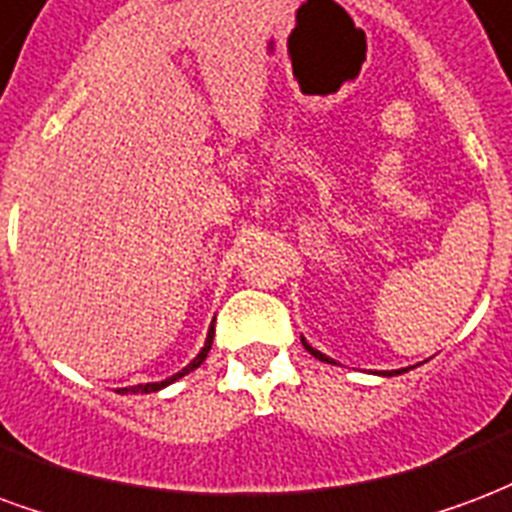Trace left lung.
I'll return each mask as SVG.
<instances>
[{
    "label": "left lung",
    "mask_w": 512,
    "mask_h": 512,
    "mask_svg": "<svg viewBox=\"0 0 512 512\" xmlns=\"http://www.w3.org/2000/svg\"><path fill=\"white\" fill-rule=\"evenodd\" d=\"M301 342H304V339H301ZM304 347H306V350H309V352H312L314 358H320V361H328V363H333L331 358H325L323 352H317V350H314V347H309V344H306V342H304ZM396 374H401V372H396Z\"/></svg>",
    "instance_id": "1"
}]
</instances>
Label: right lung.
Masks as SVG:
<instances>
[{
  "label": "right lung",
  "instance_id": "1",
  "mask_svg": "<svg viewBox=\"0 0 512 512\" xmlns=\"http://www.w3.org/2000/svg\"><path fill=\"white\" fill-rule=\"evenodd\" d=\"M211 342H214V325H211V331H208L206 344H203V350L198 352V358L189 363V366H184L181 372H176V374H173V377H168V380H162V382H146V385H132V388H121V391H124V393H154V391H160V388H165V385H170V382H176V380H179V377H184V374L195 372L200 363L206 361L208 350H211Z\"/></svg>",
  "mask_w": 512,
  "mask_h": 512
}]
</instances>
